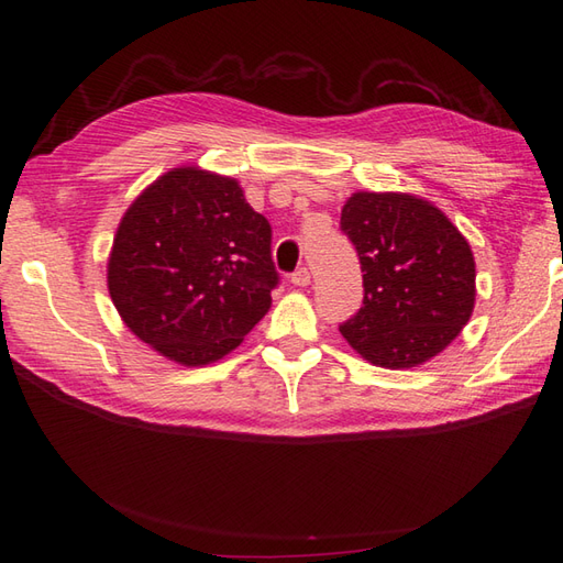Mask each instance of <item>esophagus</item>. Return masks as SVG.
<instances>
[{
    "instance_id": "obj_1",
    "label": "esophagus",
    "mask_w": 563,
    "mask_h": 563,
    "mask_svg": "<svg viewBox=\"0 0 563 563\" xmlns=\"http://www.w3.org/2000/svg\"><path fill=\"white\" fill-rule=\"evenodd\" d=\"M290 283H292L295 287H307V285L311 283V276H309V271H307V268H297V271L292 273V278H290Z\"/></svg>"
}]
</instances>
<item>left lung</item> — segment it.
<instances>
[{
  "mask_svg": "<svg viewBox=\"0 0 563 563\" xmlns=\"http://www.w3.org/2000/svg\"><path fill=\"white\" fill-rule=\"evenodd\" d=\"M341 230L355 244L364 302L341 325L374 367L412 369L446 350L475 309V256L431 201L402 191H355Z\"/></svg>",
  "mask_w": 563,
  "mask_h": 563,
  "instance_id": "8db88e82",
  "label": "left lung"
}]
</instances>
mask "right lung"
Wrapping results in <instances>:
<instances>
[{
  "instance_id": "add662e5",
  "label": "right lung",
  "mask_w": 563,
  "mask_h": 563,
  "mask_svg": "<svg viewBox=\"0 0 563 563\" xmlns=\"http://www.w3.org/2000/svg\"><path fill=\"white\" fill-rule=\"evenodd\" d=\"M276 285L268 220L238 179L199 165L167 169L136 196L108 258L126 329L181 367L230 355L266 317Z\"/></svg>"
}]
</instances>
